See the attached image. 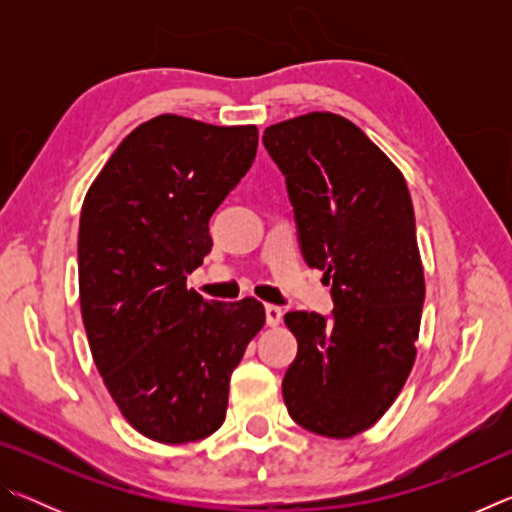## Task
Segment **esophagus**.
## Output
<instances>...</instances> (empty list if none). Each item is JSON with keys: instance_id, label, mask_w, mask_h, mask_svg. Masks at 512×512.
Returning a JSON list of instances; mask_svg holds the SVG:
<instances>
[{"instance_id": "esophagus-1", "label": "esophagus", "mask_w": 512, "mask_h": 512, "mask_svg": "<svg viewBox=\"0 0 512 512\" xmlns=\"http://www.w3.org/2000/svg\"><path fill=\"white\" fill-rule=\"evenodd\" d=\"M282 323V309L277 305H266V325L277 327Z\"/></svg>"}]
</instances>
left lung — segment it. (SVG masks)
<instances>
[{
  "label": "left lung",
  "mask_w": 512,
  "mask_h": 512,
  "mask_svg": "<svg viewBox=\"0 0 512 512\" xmlns=\"http://www.w3.org/2000/svg\"><path fill=\"white\" fill-rule=\"evenodd\" d=\"M287 178L305 262L332 287V318L289 311L298 354L282 381L289 415L325 438L370 429L415 361L424 271L402 171L359 126L309 112L264 131Z\"/></svg>",
  "instance_id": "obj_1"
}]
</instances>
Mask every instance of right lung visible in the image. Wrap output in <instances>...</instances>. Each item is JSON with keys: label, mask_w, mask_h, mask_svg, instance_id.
Here are the masks:
<instances>
[{"label": "right lung", "mask_w": 512, "mask_h": 512, "mask_svg": "<svg viewBox=\"0 0 512 512\" xmlns=\"http://www.w3.org/2000/svg\"><path fill=\"white\" fill-rule=\"evenodd\" d=\"M257 126L144 121L94 178L79 228L81 316L124 418L158 443L210 436L264 305L203 300L187 275L212 250L210 216L255 160Z\"/></svg>", "instance_id": "1"}]
</instances>
